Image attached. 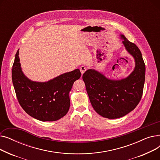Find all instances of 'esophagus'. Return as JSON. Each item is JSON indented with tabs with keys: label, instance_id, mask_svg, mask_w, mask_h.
Wrapping results in <instances>:
<instances>
[{
	"label": "esophagus",
	"instance_id": "obj_1",
	"mask_svg": "<svg viewBox=\"0 0 160 160\" xmlns=\"http://www.w3.org/2000/svg\"><path fill=\"white\" fill-rule=\"evenodd\" d=\"M87 68L85 67V66H81L80 68V72L82 73V74H83V73L85 72V71H86Z\"/></svg>",
	"mask_w": 160,
	"mask_h": 160
}]
</instances>
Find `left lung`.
<instances>
[{
    "label": "left lung",
    "mask_w": 160,
    "mask_h": 160,
    "mask_svg": "<svg viewBox=\"0 0 160 160\" xmlns=\"http://www.w3.org/2000/svg\"><path fill=\"white\" fill-rule=\"evenodd\" d=\"M122 43L135 60V68L127 78L112 80L95 69L82 76L91 104L95 112L108 119L122 117L138 106L145 83V65L139 48L121 34Z\"/></svg>",
    "instance_id": "8db88e82"
}]
</instances>
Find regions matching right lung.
<instances>
[{"instance_id":"add662e5","label":"right lung","mask_w":160,"mask_h":160,"mask_svg":"<svg viewBox=\"0 0 160 160\" xmlns=\"http://www.w3.org/2000/svg\"><path fill=\"white\" fill-rule=\"evenodd\" d=\"M12 82L18 101L29 115L41 121H54L68 112L69 92L81 77L78 69L45 82L28 79L22 71L19 49L12 67Z\"/></svg>"}]
</instances>
